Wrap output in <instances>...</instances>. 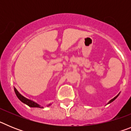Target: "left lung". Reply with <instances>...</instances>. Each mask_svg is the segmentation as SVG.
I'll return each instance as SVG.
<instances>
[{
    "instance_id": "1",
    "label": "left lung",
    "mask_w": 131,
    "mask_h": 131,
    "mask_svg": "<svg viewBox=\"0 0 131 131\" xmlns=\"http://www.w3.org/2000/svg\"><path fill=\"white\" fill-rule=\"evenodd\" d=\"M119 93L117 95V96H115V98H113V99H112V100H110V101L109 102H108V104H110V103H111V102H113V101H114V100H115V99H116V98H117V96H119Z\"/></svg>"
}]
</instances>
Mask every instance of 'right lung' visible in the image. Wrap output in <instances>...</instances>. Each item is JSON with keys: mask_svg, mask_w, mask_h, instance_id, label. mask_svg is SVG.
<instances>
[{"mask_svg": "<svg viewBox=\"0 0 131 131\" xmlns=\"http://www.w3.org/2000/svg\"><path fill=\"white\" fill-rule=\"evenodd\" d=\"M14 91H15V93H16V96H17V97L19 98V100H20L21 102H22L23 103H24V104H25L27 105V106H29V107H40V108H43V107H42V106H40V105L38 104L37 103L35 102H33V100H29V99H27V98H26L25 97L21 95V94L19 93L18 91H17V89H16V88H14ZM50 104H49L48 106H50Z\"/></svg>", "mask_w": 131, "mask_h": 131, "instance_id": "add662e5", "label": "right lung"}]
</instances>
